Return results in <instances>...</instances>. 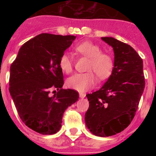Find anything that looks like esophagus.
<instances>
[{"mask_svg": "<svg viewBox=\"0 0 156 156\" xmlns=\"http://www.w3.org/2000/svg\"><path fill=\"white\" fill-rule=\"evenodd\" d=\"M79 96H80V98L83 99V98L86 97V94H84V93H79Z\"/></svg>", "mask_w": 156, "mask_h": 156, "instance_id": "34e87169", "label": "esophagus"}]
</instances>
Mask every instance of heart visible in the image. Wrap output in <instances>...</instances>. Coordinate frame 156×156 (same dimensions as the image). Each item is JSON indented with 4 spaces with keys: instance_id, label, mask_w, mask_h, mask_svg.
Wrapping results in <instances>:
<instances>
[{
    "instance_id": "obj_1",
    "label": "heart",
    "mask_w": 156,
    "mask_h": 156,
    "mask_svg": "<svg viewBox=\"0 0 156 156\" xmlns=\"http://www.w3.org/2000/svg\"><path fill=\"white\" fill-rule=\"evenodd\" d=\"M75 51L82 56L89 59L87 70L84 73H76L67 79L66 84L69 88L84 92L95 86V77L91 71L96 74L99 79L104 80L111 76L114 67L112 56L108 52H101L98 44L90 41H83L75 46ZM59 66L64 73H69L73 70V60L70 55L65 52L59 60Z\"/></svg>"
}]
</instances>
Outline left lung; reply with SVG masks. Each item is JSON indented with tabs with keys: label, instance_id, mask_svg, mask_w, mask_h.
Segmentation results:
<instances>
[{
	"label": "left lung",
	"instance_id": "obj_1",
	"mask_svg": "<svg viewBox=\"0 0 156 156\" xmlns=\"http://www.w3.org/2000/svg\"><path fill=\"white\" fill-rule=\"evenodd\" d=\"M101 39L113 49V70L100 90L87 95L89 108L85 122L93 134L108 137L130 124L145 88V78L143 59L130 45L112 37Z\"/></svg>",
	"mask_w": 156,
	"mask_h": 156
}]
</instances>
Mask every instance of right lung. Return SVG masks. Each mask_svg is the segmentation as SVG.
<instances>
[{"mask_svg": "<svg viewBox=\"0 0 156 156\" xmlns=\"http://www.w3.org/2000/svg\"><path fill=\"white\" fill-rule=\"evenodd\" d=\"M74 35L40 34L20 48L10 66L9 93L23 123L41 134L57 133L64 112L78 100V92L62 89L59 60ZM58 92L49 95L50 88ZM56 91V90H55Z\"/></svg>", "mask_w": 156, "mask_h": 156, "instance_id": "add662e5", "label": "right lung"}]
</instances>
